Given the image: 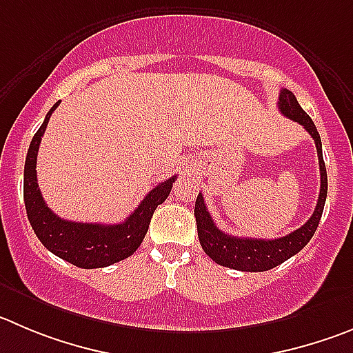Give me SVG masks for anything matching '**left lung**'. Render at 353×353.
I'll list each match as a JSON object with an SVG mask.
<instances>
[{"instance_id": "obj_1", "label": "left lung", "mask_w": 353, "mask_h": 353, "mask_svg": "<svg viewBox=\"0 0 353 353\" xmlns=\"http://www.w3.org/2000/svg\"><path fill=\"white\" fill-rule=\"evenodd\" d=\"M279 110L284 117L303 125V128L315 141L319 167H321V193H319L317 207H315L310 219L301 228L294 230L289 235L275 240L243 239V236L228 235V233L221 232L214 225V219L210 217L209 210H207L202 193H199L195 202V217L200 245L205 251V254L212 261H216L217 265L240 270V272H266V270L275 268L281 263L288 261L289 258L298 254L303 247L310 242L315 230H317L319 221H321L322 212H324L325 196H327V172H325V163L324 158H322L321 136H319L317 127L312 121V118L303 111L298 99L288 88H282L281 95H279Z\"/></svg>"}]
</instances>
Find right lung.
I'll list each match as a JSON object with an SVG mask.
<instances>
[{
	"label": "right lung",
	"mask_w": 353,
	"mask_h": 353,
	"mask_svg": "<svg viewBox=\"0 0 353 353\" xmlns=\"http://www.w3.org/2000/svg\"><path fill=\"white\" fill-rule=\"evenodd\" d=\"M59 102L47 113L45 121L29 144L24 165V203L29 223L39 242L64 261L78 268H104L121 261L137 251L150 228L151 216L160 203L165 202L172 190L176 176L154 186L137 209L120 225H95V223H74L61 219L52 212L43 200L36 179V157L39 143L47 130L50 114Z\"/></svg>",
	"instance_id": "1"
}]
</instances>
